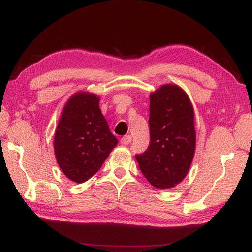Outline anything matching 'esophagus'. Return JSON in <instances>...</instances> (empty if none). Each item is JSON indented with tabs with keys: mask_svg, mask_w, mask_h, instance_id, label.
<instances>
[{
	"mask_svg": "<svg viewBox=\"0 0 252 252\" xmlns=\"http://www.w3.org/2000/svg\"><path fill=\"white\" fill-rule=\"evenodd\" d=\"M131 141H132V138H131V135H125L123 136V138L121 139V144H125V146H127V144H130L131 143Z\"/></svg>",
	"mask_w": 252,
	"mask_h": 252,
	"instance_id": "obj_1",
	"label": "esophagus"
}]
</instances>
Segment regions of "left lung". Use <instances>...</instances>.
<instances>
[{
    "instance_id": "obj_1",
    "label": "left lung",
    "mask_w": 252,
    "mask_h": 252,
    "mask_svg": "<svg viewBox=\"0 0 252 252\" xmlns=\"http://www.w3.org/2000/svg\"><path fill=\"white\" fill-rule=\"evenodd\" d=\"M192 104L181 88L167 84L150 94V143L135 159L153 187L172 188L189 171L195 149Z\"/></svg>"
}]
</instances>
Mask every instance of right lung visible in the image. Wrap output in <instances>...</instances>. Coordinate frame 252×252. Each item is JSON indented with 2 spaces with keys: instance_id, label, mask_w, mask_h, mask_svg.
I'll use <instances>...</instances> for the list:
<instances>
[{
  "instance_id": "add662e5",
  "label": "right lung",
  "mask_w": 252,
  "mask_h": 252,
  "mask_svg": "<svg viewBox=\"0 0 252 252\" xmlns=\"http://www.w3.org/2000/svg\"><path fill=\"white\" fill-rule=\"evenodd\" d=\"M99 97L76 93L67 101L55 131L54 151L63 173L76 183L95 174L118 144L99 108Z\"/></svg>"
}]
</instances>
